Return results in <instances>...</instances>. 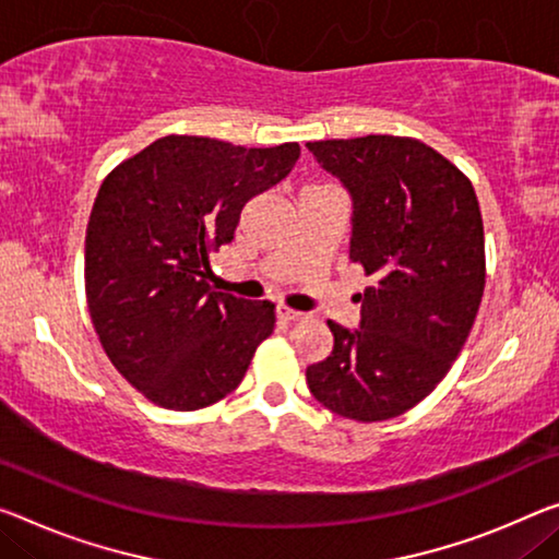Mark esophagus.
Wrapping results in <instances>:
<instances>
[{
    "instance_id": "esophagus-1",
    "label": "esophagus",
    "mask_w": 559,
    "mask_h": 559,
    "mask_svg": "<svg viewBox=\"0 0 559 559\" xmlns=\"http://www.w3.org/2000/svg\"><path fill=\"white\" fill-rule=\"evenodd\" d=\"M277 317L280 320H285V322H295V320H302V312H297V309H289V307H285V305H280L277 307Z\"/></svg>"
}]
</instances>
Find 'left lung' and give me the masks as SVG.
<instances>
[{"instance_id": "8db88e82", "label": "left lung", "mask_w": 559, "mask_h": 559, "mask_svg": "<svg viewBox=\"0 0 559 559\" xmlns=\"http://www.w3.org/2000/svg\"><path fill=\"white\" fill-rule=\"evenodd\" d=\"M352 200L349 260L374 285L355 330L328 322L330 357L307 367L317 402L382 423L423 402L450 372L485 289V229L462 171L419 140L367 134L307 142Z\"/></svg>"}]
</instances>
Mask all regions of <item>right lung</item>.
Here are the masks:
<instances>
[{
	"label": "right lung",
	"instance_id": "add662e5",
	"mask_svg": "<svg viewBox=\"0 0 559 559\" xmlns=\"http://www.w3.org/2000/svg\"><path fill=\"white\" fill-rule=\"evenodd\" d=\"M299 144L235 147L169 134L102 182L84 239L92 324L111 365L154 405L202 409L242 382L274 305L207 285L252 197L285 179Z\"/></svg>",
	"mask_w": 559,
	"mask_h": 559
}]
</instances>
